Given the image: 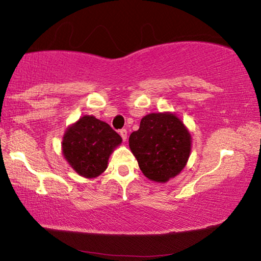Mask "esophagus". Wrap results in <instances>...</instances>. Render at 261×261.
Instances as JSON below:
<instances>
[{
    "mask_svg": "<svg viewBox=\"0 0 261 261\" xmlns=\"http://www.w3.org/2000/svg\"><path fill=\"white\" fill-rule=\"evenodd\" d=\"M120 135H121V138L123 141H126L127 140V129H121L120 130Z\"/></svg>",
    "mask_w": 261,
    "mask_h": 261,
    "instance_id": "esophagus-1",
    "label": "esophagus"
}]
</instances>
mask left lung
I'll use <instances>...</instances> for the list:
<instances>
[{"instance_id":"1","label":"left lung","mask_w":261,"mask_h":261,"mask_svg":"<svg viewBox=\"0 0 261 261\" xmlns=\"http://www.w3.org/2000/svg\"><path fill=\"white\" fill-rule=\"evenodd\" d=\"M129 148L143 175L155 182L173 179L187 165L192 148L190 130L174 113H150L129 137Z\"/></svg>"}]
</instances>
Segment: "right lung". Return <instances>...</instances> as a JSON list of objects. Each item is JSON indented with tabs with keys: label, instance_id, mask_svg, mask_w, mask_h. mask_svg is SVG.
Returning <instances> with one entry per match:
<instances>
[{
	"label": "right lung",
	"instance_id": "1",
	"mask_svg": "<svg viewBox=\"0 0 261 261\" xmlns=\"http://www.w3.org/2000/svg\"><path fill=\"white\" fill-rule=\"evenodd\" d=\"M122 139L108 123L85 115L67 128L62 154L79 175L93 179L106 171L111 154Z\"/></svg>",
	"mask_w": 261,
	"mask_h": 261
}]
</instances>
